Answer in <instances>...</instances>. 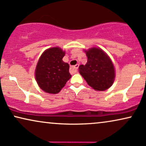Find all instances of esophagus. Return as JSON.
Wrapping results in <instances>:
<instances>
[{
    "mask_svg": "<svg viewBox=\"0 0 146 146\" xmlns=\"http://www.w3.org/2000/svg\"><path fill=\"white\" fill-rule=\"evenodd\" d=\"M78 65L76 64V65L74 66H72L71 67V70L73 72H76L77 70H78Z\"/></svg>",
    "mask_w": 146,
    "mask_h": 146,
    "instance_id": "obj_1",
    "label": "esophagus"
}]
</instances>
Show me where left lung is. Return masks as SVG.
Listing matches in <instances>:
<instances>
[{
    "label": "left lung",
    "mask_w": 146,
    "mask_h": 146,
    "mask_svg": "<svg viewBox=\"0 0 146 146\" xmlns=\"http://www.w3.org/2000/svg\"><path fill=\"white\" fill-rule=\"evenodd\" d=\"M85 52L88 60L84 66H79V72L95 90L104 91L110 88L115 77L111 58L101 48H92Z\"/></svg>",
    "instance_id": "1"
}]
</instances>
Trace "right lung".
<instances>
[{
  "label": "right lung",
  "instance_id": "add662e5",
  "mask_svg": "<svg viewBox=\"0 0 146 146\" xmlns=\"http://www.w3.org/2000/svg\"><path fill=\"white\" fill-rule=\"evenodd\" d=\"M65 52L58 47L43 52L36 66L35 76L39 88L50 94L58 93L71 78L70 66L62 58Z\"/></svg>",
  "mask_w": 146,
  "mask_h": 146
}]
</instances>
